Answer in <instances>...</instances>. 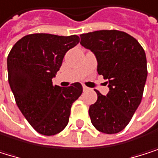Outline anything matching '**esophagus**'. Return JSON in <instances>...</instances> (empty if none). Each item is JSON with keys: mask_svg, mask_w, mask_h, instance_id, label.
Returning a JSON list of instances; mask_svg holds the SVG:
<instances>
[{"mask_svg": "<svg viewBox=\"0 0 158 158\" xmlns=\"http://www.w3.org/2000/svg\"><path fill=\"white\" fill-rule=\"evenodd\" d=\"M83 89L85 91V90H89V88H88V86H85V85H83Z\"/></svg>", "mask_w": 158, "mask_h": 158, "instance_id": "34e87169", "label": "esophagus"}]
</instances>
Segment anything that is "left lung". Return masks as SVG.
<instances>
[{
	"label": "left lung",
	"instance_id": "left-lung-1",
	"mask_svg": "<svg viewBox=\"0 0 158 158\" xmlns=\"http://www.w3.org/2000/svg\"><path fill=\"white\" fill-rule=\"evenodd\" d=\"M80 44L97 59V72L108 84L105 96L89 109L93 126L105 134L123 130L139 107L147 79L146 54L136 38L118 30H101L80 35Z\"/></svg>",
	"mask_w": 158,
	"mask_h": 158
}]
</instances>
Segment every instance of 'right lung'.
Masks as SVG:
<instances>
[{
	"instance_id": "add662e5",
	"label": "right lung",
	"mask_w": 158,
	"mask_h": 158,
	"mask_svg": "<svg viewBox=\"0 0 158 158\" xmlns=\"http://www.w3.org/2000/svg\"><path fill=\"white\" fill-rule=\"evenodd\" d=\"M79 41L76 35L32 34L20 38L8 54V82L16 104L41 135H56L67 126L72 106L83 92L78 82L67 88L52 82L66 52Z\"/></svg>"
}]
</instances>
